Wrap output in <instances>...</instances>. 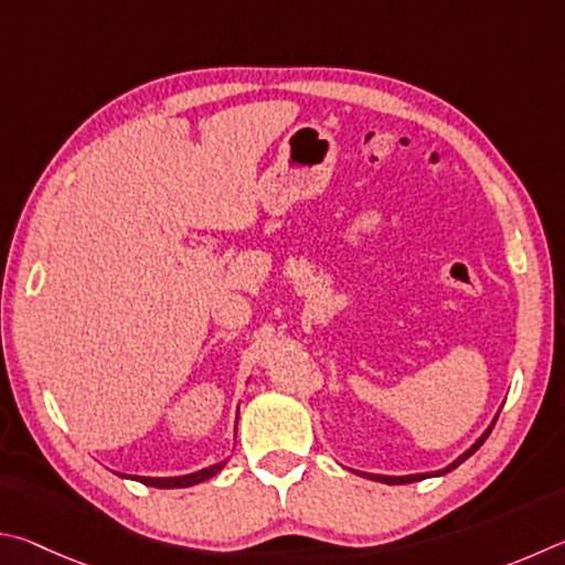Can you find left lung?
Here are the masks:
<instances>
[{
	"label": "left lung",
	"mask_w": 565,
	"mask_h": 565,
	"mask_svg": "<svg viewBox=\"0 0 565 565\" xmlns=\"http://www.w3.org/2000/svg\"><path fill=\"white\" fill-rule=\"evenodd\" d=\"M501 412V409H499ZM499 412H497V417H493V422L489 424L487 427V431L481 434V437L471 444V447L461 454V457H457L454 459L449 467H444V469H439V471H429V473H407V477H384V473H362V471H354V473H360V477H364V479H372V481H380V483H412V481H422V479H431V477H444V473H449V471H454L459 467V463H463L467 461L473 451H477L483 441L489 439V434H491V429H493V424H497V419H499Z\"/></svg>",
	"instance_id": "left-lung-1"
}]
</instances>
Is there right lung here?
Returning <instances> with one entry per match:
<instances>
[{
  "mask_svg": "<svg viewBox=\"0 0 565 565\" xmlns=\"http://www.w3.org/2000/svg\"><path fill=\"white\" fill-rule=\"evenodd\" d=\"M223 467H225V461L213 463V467H205L201 471L183 473V477H126V473H118V477L141 481V483H146V487H156V489H185V487H195V483H201V481H207L211 477H215V473L221 471Z\"/></svg>",
  "mask_w": 565,
  "mask_h": 565,
  "instance_id": "add662e5",
  "label": "right lung"
}]
</instances>
